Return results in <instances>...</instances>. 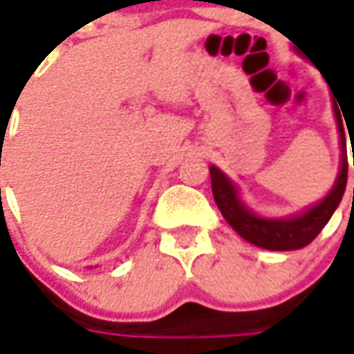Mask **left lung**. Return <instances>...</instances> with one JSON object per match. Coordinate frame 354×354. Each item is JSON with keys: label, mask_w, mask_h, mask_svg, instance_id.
<instances>
[{"label": "left lung", "mask_w": 354, "mask_h": 354, "mask_svg": "<svg viewBox=\"0 0 354 354\" xmlns=\"http://www.w3.org/2000/svg\"><path fill=\"white\" fill-rule=\"evenodd\" d=\"M333 113L337 120L341 138V170L335 180V185L330 194L324 197L322 201L316 203L308 211L301 212L297 216L289 218H263L257 216L254 212L247 209L237 195L236 185L230 182L224 172H220L216 167H211V184L214 201L218 205L222 216L226 218L232 228L236 230L239 236L247 239L249 243L257 247H263L268 251H293L306 247L315 239L322 228L332 218L333 211L341 203V197L345 194L347 185V145H345V132H343V118L339 113V101L333 100ZM353 167H354V149H353ZM354 194V189H353Z\"/></svg>", "instance_id": "1"}]
</instances>
